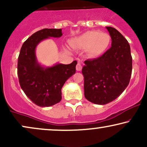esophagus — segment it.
Returning <instances> with one entry per match:
<instances>
[{"mask_svg":"<svg viewBox=\"0 0 147 147\" xmlns=\"http://www.w3.org/2000/svg\"><path fill=\"white\" fill-rule=\"evenodd\" d=\"M81 69H82V65H81L80 63H78L76 65V70L77 71H81Z\"/></svg>","mask_w":147,"mask_h":147,"instance_id":"obj_1","label":"esophagus"}]
</instances>
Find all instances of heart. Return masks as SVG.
<instances>
[{
	"label": "heart",
	"instance_id": "1",
	"mask_svg": "<svg viewBox=\"0 0 147 147\" xmlns=\"http://www.w3.org/2000/svg\"><path fill=\"white\" fill-rule=\"evenodd\" d=\"M110 41L111 38L109 34L98 30H90L75 38L71 44L73 48L88 49L89 55L96 57L106 51Z\"/></svg>",
	"mask_w": 147,
	"mask_h": 147
}]
</instances>
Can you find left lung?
I'll list each match as a JSON object with an SVG mask.
<instances>
[{"mask_svg": "<svg viewBox=\"0 0 147 147\" xmlns=\"http://www.w3.org/2000/svg\"><path fill=\"white\" fill-rule=\"evenodd\" d=\"M111 37V48L100 57L84 61V97L95 104L114 101L129 84L132 57L127 39L117 29L106 27Z\"/></svg>", "mask_w": 147, "mask_h": 147, "instance_id": "8db88e82", "label": "left lung"}]
</instances>
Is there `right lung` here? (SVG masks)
I'll return each instance as SVG.
<instances>
[{"label":"right lung","instance_id":"right-lung-1","mask_svg":"<svg viewBox=\"0 0 147 147\" xmlns=\"http://www.w3.org/2000/svg\"><path fill=\"white\" fill-rule=\"evenodd\" d=\"M62 35L61 28H44L32 34L21 48L18 60L20 85L27 97L38 106L49 107L59 103L62 99L63 85L76 73V61L69 65L57 63L51 67L43 66L37 61V45L45 39Z\"/></svg>","mask_w":147,"mask_h":147}]
</instances>
